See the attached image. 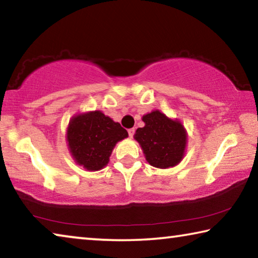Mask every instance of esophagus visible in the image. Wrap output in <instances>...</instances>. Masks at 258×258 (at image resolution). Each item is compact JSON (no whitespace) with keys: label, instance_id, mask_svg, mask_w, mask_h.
<instances>
[{"label":"esophagus","instance_id":"34e87169","mask_svg":"<svg viewBox=\"0 0 258 258\" xmlns=\"http://www.w3.org/2000/svg\"><path fill=\"white\" fill-rule=\"evenodd\" d=\"M128 135H130V138H133V135H134V133H135V128H128Z\"/></svg>","mask_w":258,"mask_h":258}]
</instances>
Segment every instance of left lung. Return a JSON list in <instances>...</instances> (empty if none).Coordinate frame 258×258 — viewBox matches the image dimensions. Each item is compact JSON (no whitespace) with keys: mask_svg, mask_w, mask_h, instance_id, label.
Instances as JSON below:
<instances>
[{"mask_svg":"<svg viewBox=\"0 0 258 258\" xmlns=\"http://www.w3.org/2000/svg\"><path fill=\"white\" fill-rule=\"evenodd\" d=\"M145 126L137 130L134 139L141 146L148 163L157 168H169L183 159L186 131L177 119L154 110L142 117Z\"/></svg>","mask_w":258,"mask_h":258,"instance_id":"8db88e82","label":"left lung"}]
</instances>
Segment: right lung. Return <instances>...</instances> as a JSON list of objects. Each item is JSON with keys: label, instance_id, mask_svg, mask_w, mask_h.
<instances>
[{"label": "right lung", "instance_id": "obj_1", "mask_svg": "<svg viewBox=\"0 0 258 258\" xmlns=\"http://www.w3.org/2000/svg\"><path fill=\"white\" fill-rule=\"evenodd\" d=\"M127 137V131L100 110L78 113L67 128L69 151L87 171L103 168L116 143Z\"/></svg>", "mask_w": 258, "mask_h": 258}]
</instances>
